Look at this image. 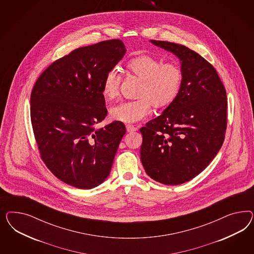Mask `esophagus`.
Returning a JSON list of instances; mask_svg holds the SVG:
<instances>
[{
  "mask_svg": "<svg viewBox=\"0 0 254 254\" xmlns=\"http://www.w3.org/2000/svg\"><path fill=\"white\" fill-rule=\"evenodd\" d=\"M138 129L137 127H135L134 125H127V130L128 132H134Z\"/></svg>",
  "mask_w": 254,
  "mask_h": 254,
  "instance_id": "34e87169",
  "label": "esophagus"
}]
</instances>
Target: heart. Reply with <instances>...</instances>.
Returning <instances> with one entry per match:
<instances>
[{
    "instance_id": "obj_1",
    "label": "heart",
    "mask_w": 254,
    "mask_h": 254,
    "mask_svg": "<svg viewBox=\"0 0 254 254\" xmlns=\"http://www.w3.org/2000/svg\"><path fill=\"white\" fill-rule=\"evenodd\" d=\"M126 68L141 80L138 100L122 101L111 109V116L125 123L137 122L152 114L154 104L164 107L176 99L184 81V71L177 62H162L151 55H138L126 63ZM120 75L108 70L102 81V95L106 100L118 94Z\"/></svg>"
}]
</instances>
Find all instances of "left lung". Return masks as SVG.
I'll list each match as a JSON object with an SVG mask.
<instances>
[{
    "instance_id": "8db88e82",
    "label": "left lung",
    "mask_w": 254,
    "mask_h": 254,
    "mask_svg": "<svg viewBox=\"0 0 254 254\" xmlns=\"http://www.w3.org/2000/svg\"><path fill=\"white\" fill-rule=\"evenodd\" d=\"M176 55L184 81L176 99L161 116L146 123L140 160L148 176L167 185L197 176L223 145L227 126V97L215 68L188 47L151 40Z\"/></svg>"
}]
</instances>
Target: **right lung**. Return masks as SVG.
<instances>
[{
  "label": "right lung",
  "instance_id": "obj_1",
  "mask_svg": "<svg viewBox=\"0 0 254 254\" xmlns=\"http://www.w3.org/2000/svg\"><path fill=\"white\" fill-rule=\"evenodd\" d=\"M119 39L79 47L53 62L31 94V120L42 160L56 177L79 189L107 179L126 134L120 121L102 128L107 116L102 95L106 72L122 60Z\"/></svg>",
  "mask_w": 254,
  "mask_h": 254
}]
</instances>
